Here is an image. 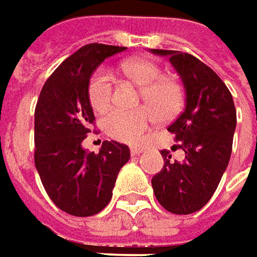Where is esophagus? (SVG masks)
I'll return each instance as SVG.
<instances>
[{
	"instance_id": "34e87169",
	"label": "esophagus",
	"mask_w": 257,
	"mask_h": 257,
	"mask_svg": "<svg viewBox=\"0 0 257 257\" xmlns=\"http://www.w3.org/2000/svg\"><path fill=\"white\" fill-rule=\"evenodd\" d=\"M144 152V147H140V145H132L131 147V154L132 155H140Z\"/></svg>"
}]
</instances>
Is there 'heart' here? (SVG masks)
<instances>
[{
  "mask_svg": "<svg viewBox=\"0 0 257 257\" xmlns=\"http://www.w3.org/2000/svg\"><path fill=\"white\" fill-rule=\"evenodd\" d=\"M123 70L142 86V97L161 117H168L180 103L178 86L164 79V72L157 63L135 59L123 64ZM87 97L96 112L103 113L112 105L113 76L106 67H99L89 79ZM154 122L148 107L113 109L103 117V128L109 137L122 142H138Z\"/></svg>",
  "mask_w": 257,
  "mask_h": 257,
  "instance_id": "b5f03b06",
  "label": "heart"
}]
</instances>
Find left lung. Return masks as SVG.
Listing matches in <instances>:
<instances>
[{
    "instance_id": "1",
    "label": "left lung",
    "mask_w": 257,
    "mask_h": 257,
    "mask_svg": "<svg viewBox=\"0 0 257 257\" xmlns=\"http://www.w3.org/2000/svg\"><path fill=\"white\" fill-rule=\"evenodd\" d=\"M151 53L170 59L185 90L184 112L168 126L185 158L170 161V152L161 151L164 167L152 177V188L165 210L191 214L208 203L229 165L236 107L227 86L197 57L175 50Z\"/></svg>"
}]
</instances>
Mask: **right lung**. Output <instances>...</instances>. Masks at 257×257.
Returning a JSON list of instances; mask_svg holds the SVG:
<instances>
[{
  "label": "right lung",
  "instance_id": "obj_1",
  "mask_svg": "<svg viewBox=\"0 0 257 257\" xmlns=\"http://www.w3.org/2000/svg\"><path fill=\"white\" fill-rule=\"evenodd\" d=\"M125 50L119 46L87 44L51 73L34 112V162L41 183L60 210L87 217L109 204L129 148L103 141L99 154L82 147L95 120L87 83L107 57Z\"/></svg>",
  "mask_w": 257,
  "mask_h": 257
}]
</instances>
